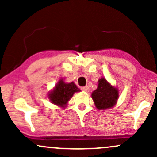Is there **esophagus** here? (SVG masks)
<instances>
[{"label":"esophagus","instance_id":"obj_1","mask_svg":"<svg viewBox=\"0 0 157 157\" xmlns=\"http://www.w3.org/2000/svg\"><path fill=\"white\" fill-rule=\"evenodd\" d=\"M81 90L83 91H86V92H88V91H89V89L88 86H85V87H82L81 88Z\"/></svg>","mask_w":157,"mask_h":157}]
</instances>
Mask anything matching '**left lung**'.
Listing matches in <instances>:
<instances>
[{
  "label": "left lung",
  "instance_id": "8db88e82",
  "mask_svg": "<svg viewBox=\"0 0 157 157\" xmlns=\"http://www.w3.org/2000/svg\"><path fill=\"white\" fill-rule=\"evenodd\" d=\"M91 97L97 109L99 110L111 109L117 101L119 91L105 78L102 77L98 80V87L91 94Z\"/></svg>",
  "mask_w": 157,
  "mask_h": 157
}]
</instances>
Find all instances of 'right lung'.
Segmentation results:
<instances>
[{
    "instance_id": "right-lung-1",
    "label": "right lung",
    "mask_w": 157,
    "mask_h": 157,
    "mask_svg": "<svg viewBox=\"0 0 157 157\" xmlns=\"http://www.w3.org/2000/svg\"><path fill=\"white\" fill-rule=\"evenodd\" d=\"M79 91H80V89H78L73 82L66 83L63 79H61L56 85L53 91L49 93L48 98L53 104L65 108L74 94Z\"/></svg>"
}]
</instances>
